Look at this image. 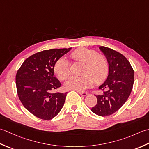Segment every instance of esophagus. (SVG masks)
Wrapping results in <instances>:
<instances>
[{
	"label": "esophagus",
	"mask_w": 149,
	"mask_h": 149,
	"mask_svg": "<svg viewBox=\"0 0 149 149\" xmlns=\"http://www.w3.org/2000/svg\"><path fill=\"white\" fill-rule=\"evenodd\" d=\"M78 93L80 94V95L83 96H86L87 95V93L86 92H81V91H78Z\"/></svg>",
	"instance_id": "1"
}]
</instances>
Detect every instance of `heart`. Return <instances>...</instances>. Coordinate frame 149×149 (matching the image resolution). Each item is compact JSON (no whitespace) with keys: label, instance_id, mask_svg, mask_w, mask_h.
<instances>
[{"label":"heart","instance_id":"heart-1","mask_svg":"<svg viewBox=\"0 0 149 149\" xmlns=\"http://www.w3.org/2000/svg\"><path fill=\"white\" fill-rule=\"evenodd\" d=\"M70 56L75 62L84 63L81 72L83 75L69 79L65 84L66 89L82 91L92 86L93 80L95 84H99L107 77L109 69L107 60L96 51L84 47L78 48L71 53ZM54 71L61 80L68 79L71 74L68 60L65 58H59L54 65Z\"/></svg>","mask_w":149,"mask_h":149}]
</instances>
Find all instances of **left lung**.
Wrapping results in <instances>:
<instances>
[{"instance_id": "left-lung-1", "label": "left lung", "mask_w": 149, "mask_h": 149, "mask_svg": "<svg viewBox=\"0 0 149 149\" xmlns=\"http://www.w3.org/2000/svg\"><path fill=\"white\" fill-rule=\"evenodd\" d=\"M99 49L108 61L109 74L105 82L99 87L103 94L95 95L97 104L91 111L98 116H107L119 110L128 99L134 84V72L122 54L104 46Z\"/></svg>"}]
</instances>
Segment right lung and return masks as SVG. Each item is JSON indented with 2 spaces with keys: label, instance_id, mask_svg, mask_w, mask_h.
<instances>
[{
  "label": "right lung",
  "instance_id": "1",
  "mask_svg": "<svg viewBox=\"0 0 149 149\" xmlns=\"http://www.w3.org/2000/svg\"><path fill=\"white\" fill-rule=\"evenodd\" d=\"M71 48L44 50L28 58L16 74L19 98L24 107L36 117L51 120L60 113L67 93H52L61 86L54 77V65Z\"/></svg>",
  "mask_w": 149,
  "mask_h": 149
}]
</instances>
